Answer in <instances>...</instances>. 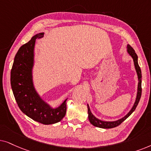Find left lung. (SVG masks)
I'll return each mask as SVG.
<instances>
[{
    "mask_svg": "<svg viewBox=\"0 0 151 151\" xmlns=\"http://www.w3.org/2000/svg\"><path fill=\"white\" fill-rule=\"evenodd\" d=\"M127 52L129 54V55L132 58L134 61V68H135L138 77V86H137V96L135 101H134V105L132 106L131 110L128 112L127 114H126L124 117H122V119L116 120V121H113V122H106V121H102V120H100L99 119L94 116L92 113L90 111V107L88 104V119H89V121L91 124L96 126V127H99L101 128H112L116 127L117 126H119L121 124L122 122H123L124 120H126L127 118L129 116L130 114H131L132 112H134V110L136 109V107L137 106L139 101L140 98H141L142 95V71L141 69H140L139 66L138 64V57L137 54L134 52L131 46L130 45H127Z\"/></svg>",
    "mask_w": 151,
    "mask_h": 151,
    "instance_id": "8db88e82",
    "label": "left lung"
}]
</instances>
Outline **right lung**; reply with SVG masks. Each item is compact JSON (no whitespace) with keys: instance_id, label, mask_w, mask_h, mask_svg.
I'll return each mask as SVG.
<instances>
[{"instance_id":"right-lung-1","label":"right lung","mask_w":151,"mask_h":151,"mask_svg":"<svg viewBox=\"0 0 151 151\" xmlns=\"http://www.w3.org/2000/svg\"><path fill=\"white\" fill-rule=\"evenodd\" d=\"M43 35V32L37 34L19 48L14 60L10 81L14 96L21 111L36 122L49 125L60 122L65 115L68 99L58 107L52 108L42 99L34 86L32 69L36 39Z\"/></svg>"}]
</instances>
